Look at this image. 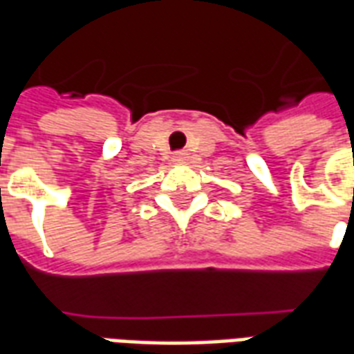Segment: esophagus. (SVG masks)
Masks as SVG:
<instances>
[{
	"label": "esophagus",
	"mask_w": 354,
	"mask_h": 354,
	"mask_svg": "<svg viewBox=\"0 0 354 354\" xmlns=\"http://www.w3.org/2000/svg\"><path fill=\"white\" fill-rule=\"evenodd\" d=\"M174 162H185L187 161V153H184V151H178V153H174Z\"/></svg>",
	"instance_id": "1"
}]
</instances>
